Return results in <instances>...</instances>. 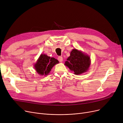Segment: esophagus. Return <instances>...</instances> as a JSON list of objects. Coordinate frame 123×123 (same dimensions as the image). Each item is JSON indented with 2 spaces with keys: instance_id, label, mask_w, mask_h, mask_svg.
<instances>
[{
  "instance_id": "1",
  "label": "esophagus",
  "mask_w": 123,
  "mask_h": 123,
  "mask_svg": "<svg viewBox=\"0 0 123 123\" xmlns=\"http://www.w3.org/2000/svg\"><path fill=\"white\" fill-rule=\"evenodd\" d=\"M58 60H59V61L60 62H62L63 61V58H62V57H61V56L58 57Z\"/></svg>"
}]
</instances>
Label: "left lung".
<instances>
[{
  "instance_id": "1",
  "label": "left lung",
  "mask_w": 123,
  "mask_h": 123,
  "mask_svg": "<svg viewBox=\"0 0 123 123\" xmlns=\"http://www.w3.org/2000/svg\"><path fill=\"white\" fill-rule=\"evenodd\" d=\"M64 65L74 72L75 75H79L86 72L89 69L91 65L90 57L82 51L74 48L70 52V56Z\"/></svg>"
}]
</instances>
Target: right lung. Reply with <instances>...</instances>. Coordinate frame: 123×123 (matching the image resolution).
<instances>
[{"mask_svg": "<svg viewBox=\"0 0 123 123\" xmlns=\"http://www.w3.org/2000/svg\"><path fill=\"white\" fill-rule=\"evenodd\" d=\"M58 63H59V61L55 58L41 54L34 64V67L38 74L46 76L48 75L52 68Z\"/></svg>", "mask_w": 123, "mask_h": 123, "instance_id": "add662e5", "label": "right lung"}]
</instances>
